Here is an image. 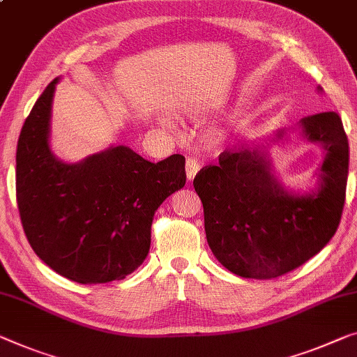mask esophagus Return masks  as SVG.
Listing matches in <instances>:
<instances>
[{
    "label": "esophagus",
    "mask_w": 357,
    "mask_h": 357,
    "mask_svg": "<svg viewBox=\"0 0 357 357\" xmlns=\"http://www.w3.org/2000/svg\"><path fill=\"white\" fill-rule=\"evenodd\" d=\"M197 171H199V162H197L196 160H193V158H188V160H186V162H185L186 178L193 180L195 175L197 174Z\"/></svg>",
    "instance_id": "1"
}]
</instances>
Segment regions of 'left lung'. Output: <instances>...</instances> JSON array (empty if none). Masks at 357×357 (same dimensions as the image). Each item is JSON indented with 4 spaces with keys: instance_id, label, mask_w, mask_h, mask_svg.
Masks as SVG:
<instances>
[{
    "instance_id": "1",
    "label": "left lung",
    "mask_w": 357,
    "mask_h": 357,
    "mask_svg": "<svg viewBox=\"0 0 357 357\" xmlns=\"http://www.w3.org/2000/svg\"><path fill=\"white\" fill-rule=\"evenodd\" d=\"M300 129L326 153L316 191L284 190L268 151L257 146L225 150L217 166L202 167L193 180L212 254L241 278L273 279L295 270L324 249L340 225L349 162L342 118L335 112L311 114ZM284 135L279 130L276 142Z\"/></svg>"
}]
</instances>
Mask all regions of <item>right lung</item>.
<instances>
[{
    "instance_id": "add662e5",
    "label": "right lung",
    "mask_w": 357,
    "mask_h": 357,
    "mask_svg": "<svg viewBox=\"0 0 357 357\" xmlns=\"http://www.w3.org/2000/svg\"><path fill=\"white\" fill-rule=\"evenodd\" d=\"M56 78L26 116L15 155V196L35 254L79 284L124 279L146 259L158 207L186 182L185 158L150 162L109 146L63 162L49 146Z\"/></svg>"
}]
</instances>
